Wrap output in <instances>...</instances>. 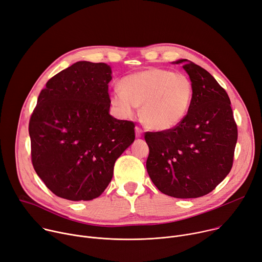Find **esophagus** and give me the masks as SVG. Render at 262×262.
I'll return each instance as SVG.
<instances>
[{"label":"esophagus","mask_w":262,"mask_h":262,"mask_svg":"<svg viewBox=\"0 0 262 262\" xmlns=\"http://www.w3.org/2000/svg\"><path fill=\"white\" fill-rule=\"evenodd\" d=\"M135 132H136V137H137V138H141L142 135H143V129L140 128L139 126H136Z\"/></svg>","instance_id":"obj_1"}]
</instances>
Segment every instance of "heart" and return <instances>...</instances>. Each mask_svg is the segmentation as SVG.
Listing matches in <instances>:
<instances>
[{
  "label": "heart",
  "mask_w": 262,
  "mask_h": 262,
  "mask_svg": "<svg viewBox=\"0 0 262 262\" xmlns=\"http://www.w3.org/2000/svg\"><path fill=\"white\" fill-rule=\"evenodd\" d=\"M193 96V85L184 74L161 68H148L129 74L121 88L111 94L112 104L124 116L142 105L143 122L155 130L177 127L188 114Z\"/></svg>",
  "instance_id": "b5f03b06"
}]
</instances>
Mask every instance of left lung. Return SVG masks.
<instances>
[{
    "mask_svg": "<svg viewBox=\"0 0 262 262\" xmlns=\"http://www.w3.org/2000/svg\"><path fill=\"white\" fill-rule=\"evenodd\" d=\"M193 85L187 116L174 128L146 133L149 147L146 169L160 191L177 199L208 194L230 172L237 142L231 101L208 71L187 59Z\"/></svg>",
    "mask_w": 262,
    "mask_h": 262,
    "instance_id": "1",
    "label": "left lung"
}]
</instances>
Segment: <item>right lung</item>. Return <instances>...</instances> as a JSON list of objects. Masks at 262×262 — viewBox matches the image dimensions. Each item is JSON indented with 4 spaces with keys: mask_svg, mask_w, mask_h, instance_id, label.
<instances>
[{
    "mask_svg": "<svg viewBox=\"0 0 262 262\" xmlns=\"http://www.w3.org/2000/svg\"><path fill=\"white\" fill-rule=\"evenodd\" d=\"M112 69L77 61L46 83L31 115L35 172L51 191L91 201L108 186L116 160L135 140V124L110 115Z\"/></svg>",
    "mask_w": 262,
    "mask_h": 262,
    "instance_id": "add662e5",
    "label": "right lung"
}]
</instances>
